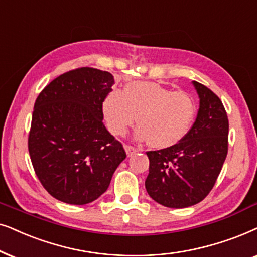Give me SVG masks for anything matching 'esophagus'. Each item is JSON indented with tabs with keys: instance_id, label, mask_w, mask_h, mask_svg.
<instances>
[{
	"instance_id": "obj_1",
	"label": "esophagus",
	"mask_w": 257,
	"mask_h": 257,
	"mask_svg": "<svg viewBox=\"0 0 257 257\" xmlns=\"http://www.w3.org/2000/svg\"><path fill=\"white\" fill-rule=\"evenodd\" d=\"M124 149H125L126 156H128V157L133 156L136 152H138V149H135L134 147H132V146H125V147H124Z\"/></svg>"
}]
</instances>
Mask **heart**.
<instances>
[{"label":"heart","mask_w":257,"mask_h":257,"mask_svg":"<svg viewBox=\"0 0 257 257\" xmlns=\"http://www.w3.org/2000/svg\"><path fill=\"white\" fill-rule=\"evenodd\" d=\"M102 110L108 129L122 136L136 122L138 141L166 149L186 138L196 116V103L189 94L174 91L154 82H132L122 93L105 96Z\"/></svg>","instance_id":"b5f03b06"}]
</instances>
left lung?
Returning <instances> with one entry per match:
<instances>
[{
	"mask_svg": "<svg viewBox=\"0 0 257 257\" xmlns=\"http://www.w3.org/2000/svg\"><path fill=\"white\" fill-rule=\"evenodd\" d=\"M191 83L200 105L189 133L170 148L147 153V193L168 208L201 202L213 189L228 153L229 123L223 104L206 85Z\"/></svg>",
	"mask_w": 257,
	"mask_h": 257,
	"instance_id": "obj_1",
	"label": "left lung"
}]
</instances>
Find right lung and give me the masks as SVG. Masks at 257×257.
Returning <instances> with one entry per match:
<instances>
[{
  "mask_svg": "<svg viewBox=\"0 0 257 257\" xmlns=\"http://www.w3.org/2000/svg\"><path fill=\"white\" fill-rule=\"evenodd\" d=\"M114 76L78 68L56 77L34 105L28 149L48 193L69 204L97 200L110 184L125 152L103 123L102 103Z\"/></svg>",
  "mask_w": 257,
  "mask_h": 257,
  "instance_id": "1",
  "label": "right lung"
}]
</instances>
